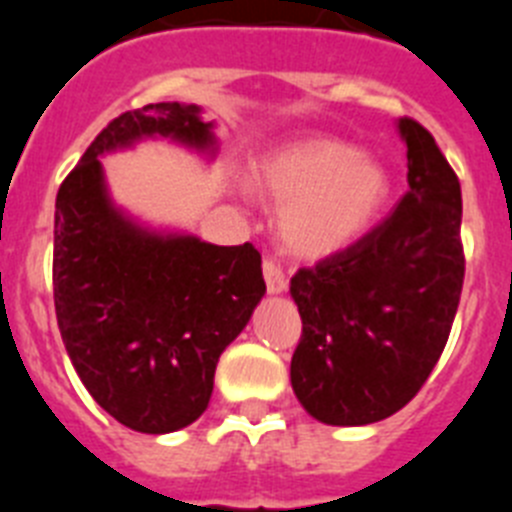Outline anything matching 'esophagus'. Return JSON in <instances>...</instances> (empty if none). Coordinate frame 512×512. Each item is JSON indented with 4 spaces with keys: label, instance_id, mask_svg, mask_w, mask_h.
<instances>
[{
    "label": "esophagus",
    "instance_id": "1",
    "mask_svg": "<svg viewBox=\"0 0 512 512\" xmlns=\"http://www.w3.org/2000/svg\"><path fill=\"white\" fill-rule=\"evenodd\" d=\"M262 275H265V286L270 293H281L286 288V275H283L281 265L273 260L262 262Z\"/></svg>",
    "mask_w": 512,
    "mask_h": 512
}]
</instances>
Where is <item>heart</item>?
<instances>
[{
	"label": "heart",
	"mask_w": 512,
	"mask_h": 512,
	"mask_svg": "<svg viewBox=\"0 0 512 512\" xmlns=\"http://www.w3.org/2000/svg\"><path fill=\"white\" fill-rule=\"evenodd\" d=\"M257 188L281 203V234L293 252L327 257L366 234L386 206V170L345 141L311 136L257 167Z\"/></svg>",
	"instance_id": "1"
}]
</instances>
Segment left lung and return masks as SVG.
Here are the masks:
<instances>
[{
	"label": "left lung",
	"mask_w": 512,
	"mask_h": 512,
	"mask_svg": "<svg viewBox=\"0 0 512 512\" xmlns=\"http://www.w3.org/2000/svg\"><path fill=\"white\" fill-rule=\"evenodd\" d=\"M399 133L410 190L394 213L291 278L301 314L291 386L327 425H368L402 410L441 358L459 309V177L428 128L402 118Z\"/></svg>",
	"instance_id": "1"
}]
</instances>
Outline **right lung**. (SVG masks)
I'll use <instances>...</instances> for the list:
<instances>
[{
  "label": "right lung",
  "instance_id": "obj_1",
  "mask_svg": "<svg viewBox=\"0 0 512 512\" xmlns=\"http://www.w3.org/2000/svg\"><path fill=\"white\" fill-rule=\"evenodd\" d=\"M213 149L198 105L154 102L97 133L61 182L53 221V304L71 366L102 410L162 435L208 407L224 348L265 293L260 252L154 234L113 208L100 154L141 136Z\"/></svg>",
  "mask_w": 512,
  "mask_h": 512
}]
</instances>
